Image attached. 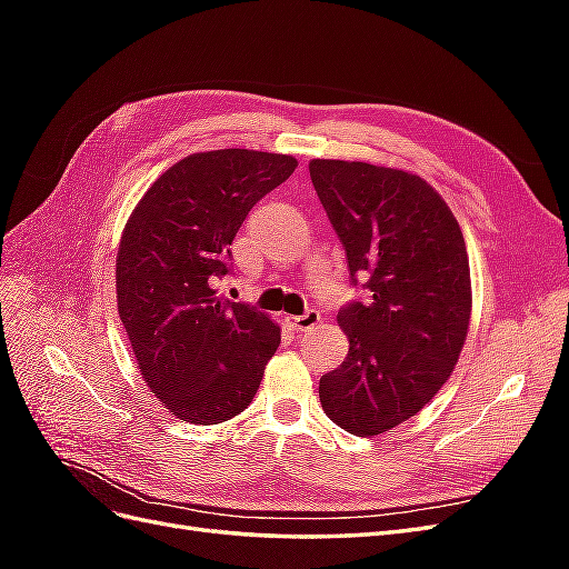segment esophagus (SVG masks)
I'll return each instance as SVG.
<instances>
[{
	"mask_svg": "<svg viewBox=\"0 0 569 569\" xmlns=\"http://www.w3.org/2000/svg\"><path fill=\"white\" fill-rule=\"evenodd\" d=\"M287 322L289 327H295V330L306 332V330H313V327L320 322V313L311 308V311H306L303 316H287Z\"/></svg>",
	"mask_w": 569,
	"mask_h": 569,
	"instance_id": "obj_1",
	"label": "esophagus"
}]
</instances>
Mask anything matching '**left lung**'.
<instances>
[{"mask_svg":"<svg viewBox=\"0 0 569 569\" xmlns=\"http://www.w3.org/2000/svg\"><path fill=\"white\" fill-rule=\"evenodd\" d=\"M316 192L368 299L341 308L343 363L320 377L325 416L377 437L420 412L449 380L472 313L470 261L449 203L416 173L313 159Z\"/></svg>","mask_w":569,"mask_h":569,"instance_id":"obj_1","label":"left lung"}]
</instances>
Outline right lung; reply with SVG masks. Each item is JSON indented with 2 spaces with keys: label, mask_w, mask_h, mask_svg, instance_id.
I'll list each match as a JSON object with an SVG mask.
<instances>
[{
  "label": "right lung",
  "mask_w": 569,
  "mask_h": 569,
  "mask_svg": "<svg viewBox=\"0 0 569 569\" xmlns=\"http://www.w3.org/2000/svg\"><path fill=\"white\" fill-rule=\"evenodd\" d=\"M299 161L289 153H189L151 182L116 256V299L147 387L184 422L242 412L280 347V325L218 295L230 244L258 199Z\"/></svg>",
  "instance_id": "1"
}]
</instances>
